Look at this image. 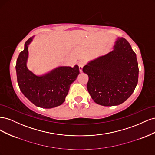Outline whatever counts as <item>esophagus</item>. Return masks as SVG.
Returning a JSON list of instances; mask_svg holds the SVG:
<instances>
[{
  "label": "esophagus",
  "instance_id": "obj_1",
  "mask_svg": "<svg viewBox=\"0 0 155 155\" xmlns=\"http://www.w3.org/2000/svg\"><path fill=\"white\" fill-rule=\"evenodd\" d=\"M84 65H85V62L83 61L79 62V71H80V72H83V67Z\"/></svg>",
  "mask_w": 155,
  "mask_h": 155
}]
</instances>
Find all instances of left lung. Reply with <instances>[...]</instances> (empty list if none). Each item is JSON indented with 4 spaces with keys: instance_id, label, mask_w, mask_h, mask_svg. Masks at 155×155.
I'll return each instance as SVG.
<instances>
[{
    "instance_id": "8db88e82",
    "label": "left lung",
    "mask_w": 155,
    "mask_h": 155,
    "mask_svg": "<svg viewBox=\"0 0 155 155\" xmlns=\"http://www.w3.org/2000/svg\"><path fill=\"white\" fill-rule=\"evenodd\" d=\"M88 76L87 90L103 106L121 104L131 96L138 80L137 55L129 42L118 37L114 50L91 61L83 68Z\"/></svg>"
}]
</instances>
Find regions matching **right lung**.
<instances>
[{
    "instance_id": "right-lung-1",
    "label": "right lung",
    "mask_w": 155,
    "mask_h": 155,
    "mask_svg": "<svg viewBox=\"0 0 155 155\" xmlns=\"http://www.w3.org/2000/svg\"><path fill=\"white\" fill-rule=\"evenodd\" d=\"M34 36L25 44V48L18 55L16 63L17 83L21 91L35 105L51 109L65 101L70 85L79 74L78 65L59 67L42 76H37L28 68V45Z\"/></svg>"
}]
</instances>
